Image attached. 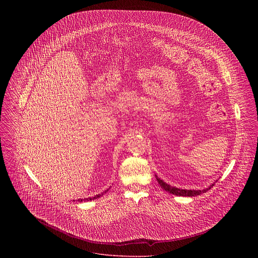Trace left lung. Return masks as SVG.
<instances>
[{
    "mask_svg": "<svg viewBox=\"0 0 258 258\" xmlns=\"http://www.w3.org/2000/svg\"><path fill=\"white\" fill-rule=\"evenodd\" d=\"M156 178H157L158 183L163 187V189L167 190L170 194H173V195H176V196H181V197H196V196H199V195H201L203 192H207L215 184H212V185H210L209 187H207V188H205L203 190H201V189H198V190H195V189H183V188H178V187L172 186V185L165 183L164 181H162L157 176H156Z\"/></svg>",
    "mask_w": 258,
    "mask_h": 258,
    "instance_id": "1",
    "label": "left lung"
}]
</instances>
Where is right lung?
<instances>
[{
  "instance_id": "add662e5",
  "label": "right lung",
  "mask_w": 258,
  "mask_h": 258,
  "mask_svg": "<svg viewBox=\"0 0 258 258\" xmlns=\"http://www.w3.org/2000/svg\"><path fill=\"white\" fill-rule=\"evenodd\" d=\"M107 190H108V189H107ZM107 190H105L104 192H106ZM102 195H103V194H102ZM100 196H101V195H96V196H95V197H93V198H88V199H84V200H81V199H79V200H78V202H82V201H91V200H94V199H97V198H99Z\"/></svg>"
}]
</instances>
